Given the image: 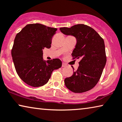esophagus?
<instances>
[{
    "label": "esophagus",
    "mask_w": 122,
    "mask_h": 122,
    "mask_svg": "<svg viewBox=\"0 0 122 122\" xmlns=\"http://www.w3.org/2000/svg\"><path fill=\"white\" fill-rule=\"evenodd\" d=\"M66 65L65 64V63H62V67H65L66 66Z\"/></svg>",
    "instance_id": "esophagus-1"
}]
</instances>
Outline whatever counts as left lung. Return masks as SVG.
<instances>
[{"label": "left lung", "instance_id": "left-lung-1", "mask_svg": "<svg viewBox=\"0 0 122 122\" xmlns=\"http://www.w3.org/2000/svg\"><path fill=\"white\" fill-rule=\"evenodd\" d=\"M59 29L63 34L75 37L77 42L71 55L74 58H81L78 69L71 76L65 79V86L75 93L89 91L98 82L106 63L103 38L94 29L84 24Z\"/></svg>", "mask_w": 122, "mask_h": 122}]
</instances>
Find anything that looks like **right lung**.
I'll return each mask as SVG.
<instances>
[{"mask_svg":"<svg viewBox=\"0 0 122 122\" xmlns=\"http://www.w3.org/2000/svg\"><path fill=\"white\" fill-rule=\"evenodd\" d=\"M57 30L40 24L27 25L16 36L11 56L17 75L32 87L47 84L53 70L62 65L59 59L44 61L43 49L51 47Z\"/></svg>","mask_w":122,"mask_h":122,"instance_id":"right-lung-1","label":"right lung"}]
</instances>
